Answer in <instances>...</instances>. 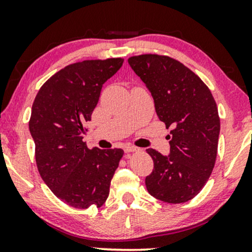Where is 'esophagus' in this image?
<instances>
[{
  "label": "esophagus",
  "mask_w": 252,
  "mask_h": 252,
  "mask_svg": "<svg viewBox=\"0 0 252 252\" xmlns=\"http://www.w3.org/2000/svg\"><path fill=\"white\" fill-rule=\"evenodd\" d=\"M138 150H140V148H137V147H135V146H126V147H124V152H126V153L138 152Z\"/></svg>",
  "instance_id": "esophagus-1"
}]
</instances>
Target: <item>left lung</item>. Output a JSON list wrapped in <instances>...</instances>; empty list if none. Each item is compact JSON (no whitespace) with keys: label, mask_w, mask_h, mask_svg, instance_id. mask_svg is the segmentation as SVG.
I'll return each instance as SVG.
<instances>
[{"label":"left lung","mask_w":252,"mask_h":252,"mask_svg":"<svg viewBox=\"0 0 252 252\" xmlns=\"http://www.w3.org/2000/svg\"><path fill=\"white\" fill-rule=\"evenodd\" d=\"M128 63L152 94L158 117L172 129L168 155L147 149L154 161L147 189L169 204L189 201L215 167L220 131L215 98L200 78L172 58L143 54Z\"/></svg>","instance_id":"8db88e82"}]
</instances>
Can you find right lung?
Here are the masks:
<instances>
[{
    "mask_svg": "<svg viewBox=\"0 0 252 252\" xmlns=\"http://www.w3.org/2000/svg\"><path fill=\"white\" fill-rule=\"evenodd\" d=\"M123 62L112 58L66 66L43 84L32 106L30 131L37 169L52 192L72 207L102 206L123 156L117 148L90 150L83 141L103 84Z\"/></svg>",
    "mask_w": 252,
    "mask_h": 252,
    "instance_id": "add662e5",
    "label": "right lung"
}]
</instances>
